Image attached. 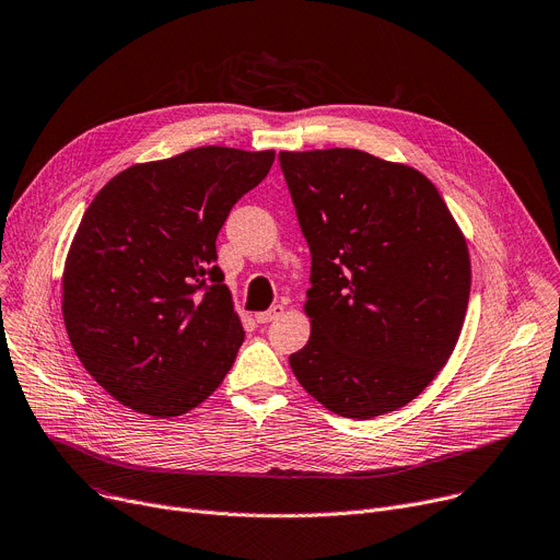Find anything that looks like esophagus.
Masks as SVG:
<instances>
[{"instance_id":"obj_1","label":"esophagus","mask_w":560,"mask_h":560,"mask_svg":"<svg viewBox=\"0 0 560 560\" xmlns=\"http://www.w3.org/2000/svg\"><path fill=\"white\" fill-rule=\"evenodd\" d=\"M281 315H283V306H281V304H275V306H272V308H268V311L256 313L254 317H256L258 325H268V322H272V319H279Z\"/></svg>"}]
</instances>
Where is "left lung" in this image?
<instances>
[{
    "instance_id": "1",
    "label": "left lung",
    "mask_w": 560,
    "mask_h": 560,
    "mask_svg": "<svg viewBox=\"0 0 560 560\" xmlns=\"http://www.w3.org/2000/svg\"><path fill=\"white\" fill-rule=\"evenodd\" d=\"M311 249L308 342L290 354L331 413L370 420L445 368L469 300L465 235L416 167L361 150L279 152Z\"/></svg>"
}]
</instances>
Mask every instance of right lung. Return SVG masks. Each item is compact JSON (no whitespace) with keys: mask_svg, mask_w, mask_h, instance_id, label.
Listing matches in <instances>:
<instances>
[{"mask_svg":"<svg viewBox=\"0 0 560 560\" xmlns=\"http://www.w3.org/2000/svg\"><path fill=\"white\" fill-rule=\"evenodd\" d=\"M275 152L197 147L138 163L88 206L63 270V319L85 372L120 404L176 418L209 399L245 340L218 233Z\"/></svg>","mask_w":560,"mask_h":560,"instance_id":"1","label":"right lung"}]
</instances>
